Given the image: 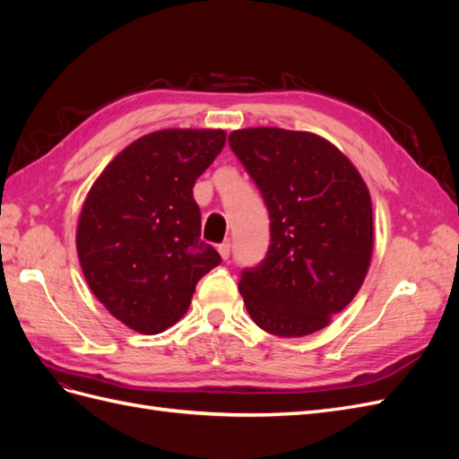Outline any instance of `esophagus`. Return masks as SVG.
Returning <instances> with one entry per match:
<instances>
[{
    "instance_id": "esophagus-1",
    "label": "esophagus",
    "mask_w": 459,
    "mask_h": 459,
    "mask_svg": "<svg viewBox=\"0 0 459 459\" xmlns=\"http://www.w3.org/2000/svg\"><path fill=\"white\" fill-rule=\"evenodd\" d=\"M218 253H220L221 258L228 260V258H230V253H231V243H230V241H224L221 245H218Z\"/></svg>"
}]
</instances>
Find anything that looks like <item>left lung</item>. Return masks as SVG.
I'll return each instance as SVG.
<instances>
[{"instance_id": "obj_1", "label": "left lung", "mask_w": 459, "mask_h": 459, "mask_svg": "<svg viewBox=\"0 0 459 459\" xmlns=\"http://www.w3.org/2000/svg\"><path fill=\"white\" fill-rule=\"evenodd\" d=\"M230 147L270 214L268 253L241 272L245 307L272 335H310L364 283L373 248L369 191L352 162L310 132L238 130Z\"/></svg>"}]
</instances>
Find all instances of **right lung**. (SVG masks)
Segmentation results:
<instances>
[{
  "instance_id": "add662e5",
  "label": "right lung",
  "mask_w": 459,
  "mask_h": 459,
  "mask_svg": "<svg viewBox=\"0 0 459 459\" xmlns=\"http://www.w3.org/2000/svg\"><path fill=\"white\" fill-rule=\"evenodd\" d=\"M224 130H160L128 145L90 189L76 248L93 295L130 329L174 325L195 285L221 262L201 241L195 179L224 149Z\"/></svg>"
}]
</instances>
